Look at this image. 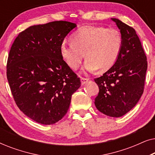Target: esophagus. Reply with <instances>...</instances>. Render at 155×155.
Instances as JSON below:
<instances>
[{
	"label": "esophagus",
	"instance_id": "34e87169",
	"mask_svg": "<svg viewBox=\"0 0 155 155\" xmlns=\"http://www.w3.org/2000/svg\"><path fill=\"white\" fill-rule=\"evenodd\" d=\"M80 80H81V83H82V85H83V84H86L87 82H88V79L87 78H80Z\"/></svg>",
	"mask_w": 155,
	"mask_h": 155
}]
</instances>
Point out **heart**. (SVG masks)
I'll return each instance as SVG.
<instances>
[{
    "label": "heart",
    "instance_id": "1",
    "mask_svg": "<svg viewBox=\"0 0 155 155\" xmlns=\"http://www.w3.org/2000/svg\"><path fill=\"white\" fill-rule=\"evenodd\" d=\"M71 41L68 44H61V58L71 69L76 70L85 54L83 73H92L97 69L104 72L111 68L117 61L123 44L121 34L118 29L100 26L81 27L73 34Z\"/></svg>",
    "mask_w": 155,
    "mask_h": 155
}]
</instances>
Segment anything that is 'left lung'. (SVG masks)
I'll use <instances>...</instances> for the list:
<instances>
[{
    "mask_svg": "<svg viewBox=\"0 0 155 155\" xmlns=\"http://www.w3.org/2000/svg\"><path fill=\"white\" fill-rule=\"evenodd\" d=\"M111 20L120 29L122 48L113 66L94 79L99 88L94 104L102 114L117 118L130 111L140 99L147 62L135 29L118 19Z\"/></svg>",
    "mask_w": 155,
    "mask_h": 155,
    "instance_id": "1",
    "label": "left lung"
}]
</instances>
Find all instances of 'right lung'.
Here are the masks:
<instances>
[{
    "label": "right lung",
    "instance_id": "add662e5",
    "mask_svg": "<svg viewBox=\"0 0 155 155\" xmlns=\"http://www.w3.org/2000/svg\"><path fill=\"white\" fill-rule=\"evenodd\" d=\"M75 23L54 21L28 27L15 40L7 63V78L17 106L43 125L60 120L69 109L80 78L60 54L65 37Z\"/></svg>",
    "mask_w": 155,
    "mask_h": 155
}]
</instances>
